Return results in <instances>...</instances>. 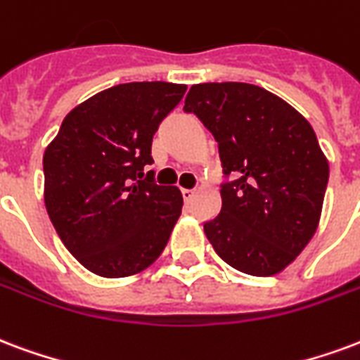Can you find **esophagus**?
<instances>
[{"label":"esophagus","mask_w":360,"mask_h":360,"mask_svg":"<svg viewBox=\"0 0 360 360\" xmlns=\"http://www.w3.org/2000/svg\"><path fill=\"white\" fill-rule=\"evenodd\" d=\"M181 194H183L185 202H191L194 198V191H191V188H181Z\"/></svg>","instance_id":"1"}]
</instances>
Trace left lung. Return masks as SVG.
Returning <instances> with one entry per match:
<instances>
[{"instance_id":"obj_1","label":"left lung","mask_w":360,"mask_h":360,"mask_svg":"<svg viewBox=\"0 0 360 360\" xmlns=\"http://www.w3.org/2000/svg\"><path fill=\"white\" fill-rule=\"evenodd\" d=\"M219 145L221 212L204 223L215 254L240 273L271 276L294 262L316 233L328 160L313 127L259 85L198 84L185 98Z\"/></svg>"}]
</instances>
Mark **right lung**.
<instances>
[{"label": "right lung", "instance_id": "obj_1", "mask_svg": "<svg viewBox=\"0 0 360 360\" xmlns=\"http://www.w3.org/2000/svg\"><path fill=\"white\" fill-rule=\"evenodd\" d=\"M187 85L131 82L66 114L44 153V200L60 240L87 271L133 276L164 252L183 194L143 179L160 122Z\"/></svg>", "mask_w": 360, "mask_h": 360}]
</instances>
